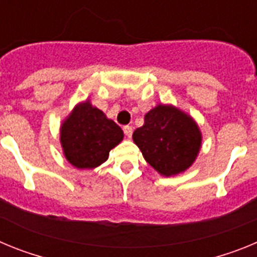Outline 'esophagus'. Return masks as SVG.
Here are the masks:
<instances>
[{
	"instance_id": "1",
	"label": "esophagus",
	"mask_w": 257,
	"mask_h": 257,
	"mask_svg": "<svg viewBox=\"0 0 257 257\" xmlns=\"http://www.w3.org/2000/svg\"><path fill=\"white\" fill-rule=\"evenodd\" d=\"M123 133H124V135H126L127 138H128V139H130L131 136H133V127H131V126H124L123 127Z\"/></svg>"
}]
</instances>
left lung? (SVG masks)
I'll use <instances>...</instances> for the list:
<instances>
[{"instance_id": "8db88e82", "label": "left lung", "mask_w": 257, "mask_h": 257, "mask_svg": "<svg viewBox=\"0 0 257 257\" xmlns=\"http://www.w3.org/2000/svg\"><path fill=\"white\" fill-rule=\"evenodd\" d=\"M133 139L145 161L166 178L187 171L202 147L198 123L172 104L160 103L152 108Z\"/></svg>"}]
</instances>
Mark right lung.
<instances>
[{
    "instance_id": "obj_1",
    "label": "right lung",
    "mask_w": 257,
    "mask_h": 257,
    "mask_svg": "<svg viewBox=\"0 0 257 257\" xmlns=\"http://www.w3.org/2000/svg\"><path fill=\"white\" fill-rule=\"evenodd\" d=\"M123 140V131L86 99L76 104L60 124V145L68 162L92 170L105 162L109 152Z\"/></svg>"
}]
</instances>
